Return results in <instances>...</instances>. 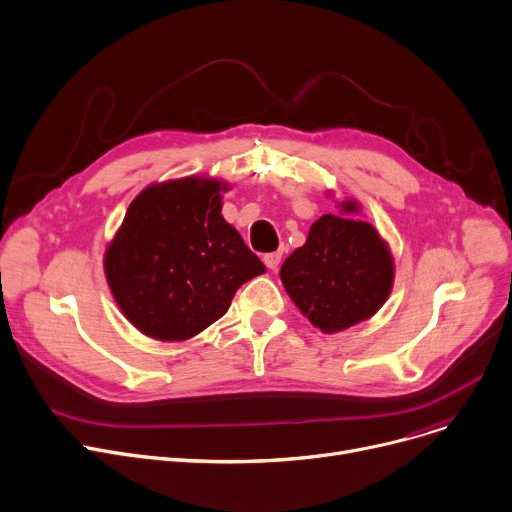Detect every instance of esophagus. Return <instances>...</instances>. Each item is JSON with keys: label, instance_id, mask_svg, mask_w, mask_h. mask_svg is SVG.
<instances>
[{"label": "esophagus", "instance_id": "obj_1", "mask_svg": "<svg viewBox=\"0 0 512 512\" xmlns=\"http://www.w3.org/2000/svg\"><path fill=\"white\" fill-rule=\"evenodd\" d=\"M281 252H270V254H266L264 256V264L270 268V270H277V266H279V262H281Z\"/></svg>", "mask_w": 512, "mask_h": 512}]
</instances>
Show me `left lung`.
Returning a JSON list of instances; mask_svg holds the SVG:
<instances>
[{
	"label": "left lung",
	"instance_id": "left-lung-1",
	"mask_svg": "<svg viewBox=\"0 0 512 512\" xmlns=\"http://www.w3.org/2000/svg\"><path fill=\"white\" fill-rule=\"evenodd\" d=\"M339 215H322L306 244L281 266L293 304L322 333H339L372 318L395 283V260L380 233L357 219L353 198L337 204Z\"/></svg>",
	"mask_w": 512,
	"mask_h": 512
}]
</instances>
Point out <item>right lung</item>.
I'll return each mask as SVG.
<instances>
[{
  "mask_svg": "<svg viewBox=\"0 0 512 512\" xmlns=\"http://www.w3.org/2000/svg\"><path fill=\"white\" fill-rule=\"evenodd\" d=\"M227 182L188 175L146 186L130 204L103 258L122 314L142 335L196 337L266 266L223 215Z\"/></svg>",
  "mask_w": 512,
  "mask_h": 512,
  "instance_id": "obj_1",
  "label": "right lung"
}]
</instances>
